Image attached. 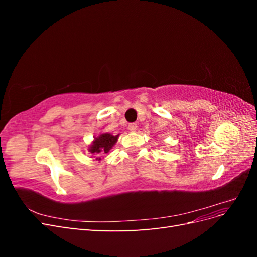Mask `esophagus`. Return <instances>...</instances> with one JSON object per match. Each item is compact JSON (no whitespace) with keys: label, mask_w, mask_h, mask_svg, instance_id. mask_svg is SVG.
<instances>
[{"label":"esophagus","mask_w":257,"mask_h":257,"mask_svg":"<svg viewBox=\"0 0 257 257\" xmlns=\"http://www.w3.org/2000/svg\"><path fill=\"white\" fill-rule=\"evenodd\" d=\"M128 130L131 132H135L137 130V124L136 123H131L128 125Z\"/></svg>","instance_id":"esophagus-1"}]
</instances>
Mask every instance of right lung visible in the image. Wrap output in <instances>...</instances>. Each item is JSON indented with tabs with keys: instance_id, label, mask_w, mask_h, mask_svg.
I'll return each mask as SVG.
<instances>
[{
	"instance_id": "add662e5",
	"label": "right lung",
	"mask_w": 257,
	"mask_h": 257,
	"mask_svg": "<svg viewBox=\"0 0 257 257\" xmlns=\"http://www.w3.org/2000/svg\"><path fill=\"white\" fill-rule=\"evenodd\" d=\"M119 135L120 134L112 135L110 133H100L98 136H95L91 145L88 147V151L92 155H94L92 158H95L98 162L102 160L100 157L110 151L111 148L118 142Z\"/></svg>"
}]
</instances>
